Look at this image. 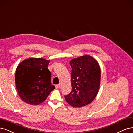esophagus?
I'll return each mask as SVG.
<instances>
[{
  "mask_svg": "<svg viewBox=\"0 0 133 133\" xmlns=\"http://www.w3.org/2000/svg\"><path fill=\"white\" fill-rule=\"evenodd\" d=\"M60 87H61L60 84H57V85H55V87L56 88H60Z\"/></svg>",
  "mask_w": 133,
  "mask_h": 133,
  "instance_id": "esophagus-1",
  "label": "esophagus"
}]
</instances>
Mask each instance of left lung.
<instances>
[{"mask_svg":"<svg viewBox=\"0 0 133 133\" xmlns=\"http://www.w3.org/2000/svg\"><path fill=\"white\" fill-rule=\"evenodd\" d=\"M72 91L65 96L68 104L75 108L87 105L95 99L101 84V68L99 63L91 56L85 55L72 59Z\"/></svg>","mask_w":133,"mask_h":133,"instance_id":"8db88e82","label":"left lung"}]
</instances>
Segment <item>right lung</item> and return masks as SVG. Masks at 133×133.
<instances>
[{"label": "right lung", "instance_id": "right-lung-1", "mask_svg": "<svg viewBox=\"0 0 133 133\" xmlns=\"http://www.w3.org/2000/svg\"><path fill=\"white\" fill-rule=\"evenodd\" d=\"M50 60L31 57L21 61L17 66L15 82L20 98L26 103L37 105L44 102L55 88L51 82L48 68Z\"/></svg>", "mask_w": 133, "mask_h": 133}]
</instances>
